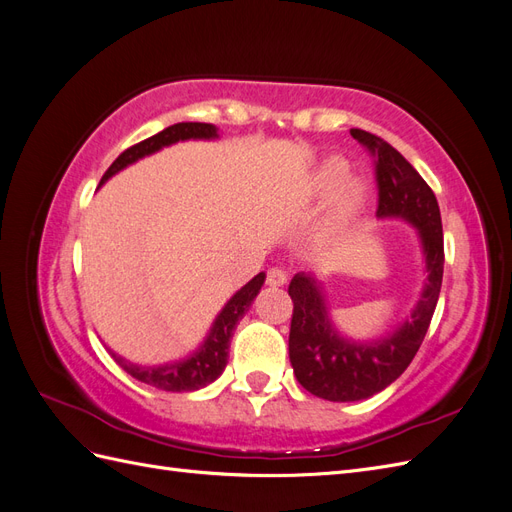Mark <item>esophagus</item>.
I'll use <instances>...</instances> for the list:
<instances>
[{"instance_id": "esophagus-1", "label": "esophagus", "mask_w": 512, "mask_h": 512, "mask_svg": "<svg viewBox=\"0 0 512 512\" xmlns=\"http://www.w3.org/2000/svg\"><path fill=\"white\" fill-rule=\"evenodd\" d=\"M288 282V275H286V271H282V269H269L267 271V284L269 286H273V288H277V286H284Z\"/></svg>"}]
</instances>
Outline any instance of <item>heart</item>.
Wrapping results in <instances>:
<instances>
[{
    "label": "heart",
    "mask_w": 512,
    "mask_h": 512,
    "mask_svg": "<svg viewBox=\"0 0 512 512\" xmlns=\"http://www.w3.org/2000/svg\"><path fill=\"white\" fill-rule=\"evenodd\" d=\"M346 175L348 164L342 158H329L316 168V173L307 183L309 198L318 200V203H324L333 193L336 194L320 232V239L329 245L342 243L352 235L361 222L367 203V183L361 177H350L344 182Z\"/></svg>",
    "instance_id": "heart-1"
}]
</instances>
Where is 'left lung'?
Returning <instances> with one entry per match:
<instances>
[{"label":"left lung","instance_id":"8db88e82","mask_svg":"<svg viewBox=\"0 0 512 512\" xmlns=\"http://www.w3.org/2000/svg\"><path fill=\"white\" fill-rule=\"evenodd\" d=\"M376 162L378 218L414 226L425 260V284L410 316L380 339H350L337 331L316 273H297L288 286L294 303L288 352L294 376L305 391L329 401H361L393 384L421 348L436 312L442 273L444 237L436 194L416 168L380 136L350 130Z\"/></svg>","mask_w":512,"mask_h":512}]
</instances>
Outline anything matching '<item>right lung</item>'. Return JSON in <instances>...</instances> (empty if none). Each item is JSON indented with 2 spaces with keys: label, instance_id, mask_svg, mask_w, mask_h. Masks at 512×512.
<instances>
[{
  "label": "right lung",
  "instance_id": "add662e5",
  "mask_svg": "<svg viewBox=\"0 0 512 512\" xmlns=\"http://www.w3.org/2000/svg\"><path fill=\"white\" fill-rule=\"evenodd\" d=\"M220 138V132L211 123H198V121H181L175 123V126H168L162 132L153 134L147 141L138 143L130 149H126L121 156L111 164V168L106 170L100 185H104L113 175L121 173L123 168H128L130 164L143 160L147 156H153L164 147H170L181 141H215ZM265 273H258L252 277L241 290H237L232 297L226 301L222 307V312L215 316L211 329L207 337L190 356L185 359L173 361V363H162V365H136L130 363L128 359H123L117 352L111 348H106L111 352L113 359L123 367V371L136 380H141L149 386H156V389L170 391V393H185V391H198L205 389L207 384L215 382L228 363V350H230V339L232 333H235L237 322L245 316L247 309L254 303L258 297V292L265 284Z\"/></svg>",
  "mask_w": 512,
  "mask_h": 512
}]
</instances>
